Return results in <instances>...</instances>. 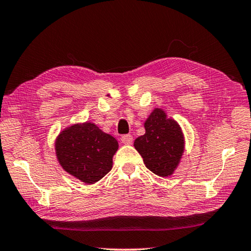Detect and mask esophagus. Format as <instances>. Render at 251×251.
<instances>
[{
    "label": "esophagus",
    "mask_w": 251,
    "mask_h": 251,
    "mask_svg": "<svg viewBox=\"0 0 251 251\" xmlns=\"http://www.w3.org/2000/svg\"><path fill=\"white\" fill-rule=\"evenodd\" d=\"M132 141H133V138H132L131 134H126L121 138V142L126 145H130L132 143Z\"/></svg>",
    "instance_id": "34e87169"
}]
</instances>
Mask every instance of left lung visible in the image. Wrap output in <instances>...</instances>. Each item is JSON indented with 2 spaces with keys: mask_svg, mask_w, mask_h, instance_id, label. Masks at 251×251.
I'll return each mask as SVG.
<instances>
[{
  "mask_svg": "<svg viewBox=\"0 0 251 251\" xmlns=\"http://www.w3.org/2000/svg\"><path fill=\"white\" fill-rule=\"evenodd\" d=\"M145 133L134 141V148L145 166L160 177L172 176L184 152L181 126L162 108H155L144 122Z\"/></svg>",
  "mask_w": 251,
  "mask_h": 251,
  "instance_id": "obj_1",
  "label": "left lung"
}]
</instances>
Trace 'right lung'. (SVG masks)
Returning a JSON list of instances; mask_svg holds the SVG:
<instances>
[{
  "instance_id": "right-lung-1",
  "label": "right lung",
  "mask_w": 251,
  "mask_h": 251,
  "mask_svg": "<svg viewBox=\"0 0 251 251\" xmlns=\"http://www.w3.org/2000/svg\"><path fill=\"white\" fill-rule=\"evenodd\" d=\"M119 148L112 135L91 121L77 122L55 138V156L61 167L84 183L100 180L112 168V157Z\"/></svg>"
}]
</instances>
